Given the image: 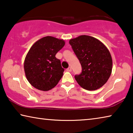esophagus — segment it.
<instances>
[{
  "instance_id": "34e87169",
  "label": "esophagus",
  "mask_w": 133,
  "mask_h": 133,
  "mask_svg": "<svg viewBox=\"0 0 133 133\" xmlns=\"http://www.w3.org/2000/svg\"><path fill=\"white\" fill-rule=\"evenodd\" d=\"M67 71H69V72L71 71V67H68V68L67 69Z\"/></svg>"
}]
</instances>
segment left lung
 <instances>
[{
	"instance_id": "1",
	"label": "left lung",
	"mask_w": 133,
	"mask_h": 133,
	"mask_svg": "<svg viewBox=\"0 0 133 133\" xmlns=\"http://www.w3.org/2000/svg\"><path fill=\"white\" fill-rule=\"evenodd\" d=\"M82 67L80 75L75 79L81 87L87 90L102 87L111 74L112 61L106 46L96 38L82 35L69 41Z\"/></svg>"
}]
</instances>
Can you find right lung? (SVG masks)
<instances>
[{
    "label": "right lung",
    "instance_id": "add662e5",
    "mask_svg": "<svg viewBox=\"0 0 133 133\" xmlns=\"http://www.w3.org/2000/svg\"><path fill=\"white\" fill-rule=\"evenodd\" d=\"M64 44L63 39L46 36L31 47L24 59V69L28 82L35 88L48 91L58 84L64 70L55 56Z\"/></svg>",
    "mask_w": 133,
    "mask_h": 133
}]
</instances>
